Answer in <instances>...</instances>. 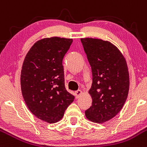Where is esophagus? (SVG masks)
<instances>
[{
	"instance_id": "1",
	"label": "esophagus",
	"mask_w": 147,
	"mask_h": 147,
	"mask_svg": "<svg viewBox=\"0 0 147 147\" xmlns=\"http://www.w3.org/2000/svg\"><path fill=\"white\" fill-rule=\"evenodd\" d=\"M82 94V91L81 90H78L75 92V96H76V98H79L80 95Z\"/></svg>"
}]
</instances>
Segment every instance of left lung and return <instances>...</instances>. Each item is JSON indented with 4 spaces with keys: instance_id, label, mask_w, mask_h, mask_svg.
<instances>
[{
    "instance_id": "8db88e82",
    "label": "left lung",
    "mask_w": 147,
    "mask_h": 147,
    "mask_svg": "<svg viewBox=\"0 0 147 147\" xmlns=\"http://www.w3.org/2000/svg\"><path fill=\"white\" fill-rule=\"evenodd\" d=\"M92 72L89 93L92 104L85 111L88 120L102 123L120 112L129 92V72L125 58L109 41L81 38Z\"/></svg>"
}]
</instances>
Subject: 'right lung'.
I'll list each match as a JSON object with an SVG mask.
<instances>
[{
	"mask_svg": "<svg viewBox=\"0 0 147 147\" xmlns=\"http://www.w3.org/2000/svg\"><path fill=\"white\" fill-rule=\"evenodd\" d=\"M71 38L51 37L36 41L26 55L21 71V89L29 111L53 123L63 118L75 96L65 86L63 59Z\"/></svg>",
	"mask_w": 147,
	"mask_h": 147,
	"instance_id": "obj_1",
	"label": "right lung"
}]
</instances>
